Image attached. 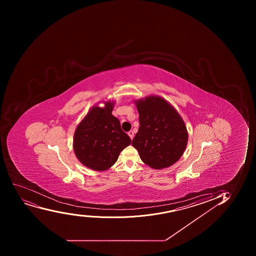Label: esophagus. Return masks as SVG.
I'll return each mask as SVG.
<instances>
[{
  "label": "esophagus",
  "mask_w": 256,
  "mask_h": 256,
  "mask_svg": "<svg viewBox=\"0 0 256 256\" xmlns=\"http://www.w3.org/2000/svg\"><path fill=\"white\" fill-rule=\"evenodd\" d=\"M128 136H130V138L132 140V138H134V132H132V130L128 132Z\"/></svg>",
  "instance_id": "esophagus-1"
}]
</instances>
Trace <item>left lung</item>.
Segmentation results:
<instances>
[{"mask_svg": "<svg viewBox=\"0 0 256 256\" xmlns=\"http://www.w3.org/2000/svg\"><path fill=\"white\" fill-rule=\"evenodd\" d=\"M140 128L132 144L145 164L155 170L170 167L184 152L188 134L182 116L160 96L134 100Z\"/></svg>", "mask_w": 256, "mask_h": 256, "instance_id": "1", "label": "left lung"}]
</instances>
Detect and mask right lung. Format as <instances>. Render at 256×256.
Wrapping results in <instances>:
<instances>
[{"label":"right lung","instance_id":"right-lung-1","mask_svg":"<svg viewBox=\"0 0 256 256\" xmlns=\"http://www.w3.org/2000/svg\"><path fill=\"white\" fill-rule=\"evenodd\" d=\"M102 108L92 106L74 132V150L84 166L105 171L112 166L119 154L131 144L122 130L118 119L112 114L114 101H102Z\"/></svg>","mask_w":256,"mask_h":256}]
</instances>
